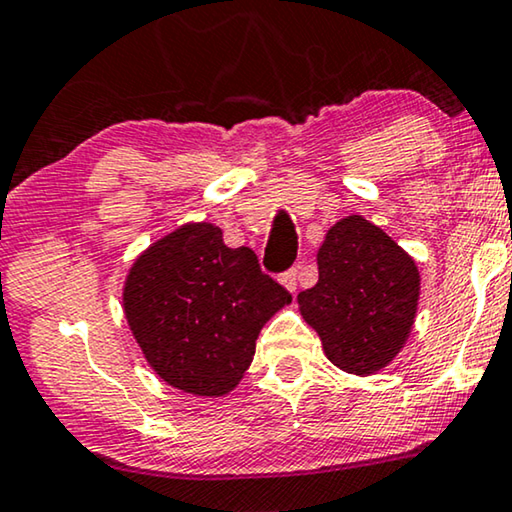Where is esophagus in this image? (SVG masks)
Wrapping results in <instances>:
<instances>
[{
  "mask_svg": "<svg viewBox=\"0 0 512 512\" xmlns=\"http://www.w3.org/2000/svg\"><path fill=\"white\" fill-rule=\"evenodd\" d=\"M281 284H284L291 293H295V288H298V268H293V270L281 274Z\"/></svg>",
  "mask_w": 512,
  "mask_h": 512,
  "instance_id": "34e87169",
  "label": "esophagus"
}]
</instances>
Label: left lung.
Wrapping results in <instances>:
<instances>
[{
	"instance_id": "left-lung-1",
	"label": "left lung",
	"mask_w": 512,
	"mask_h": 512,
	"mask_svg": "<svg viewBox=\"0 0 512 512\" xmlns=\"http://www.w3.org/2000/svg\"><path fill=\"white\" fill-rule=\"evenodd\" d=\"M318 281L298 295L332 365L374 374L402 351L418 309L416 261L360 214L337 221L318 249Z\"/></svg>"
}]
</instances>
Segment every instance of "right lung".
Here are the masks:
<instances>
[{
	"label": "right lung",
	"instance_id": "right-lung-1",
	"mask_svg": "<svg viewBox=\"0 0 512 512\" xmlns=\"http://www.w3.org/2000/svg\"><path fill=\"white\" fill-rule=\"evenodd\" d=\"M124 314L147 362L198 397L231 392L256 337L291 293L249 247L231 249L212 224H187L140 254L124 284Z\"/></svg>",
	"mask_w": 512,
	"mask_h": 512
}]
</instances>
